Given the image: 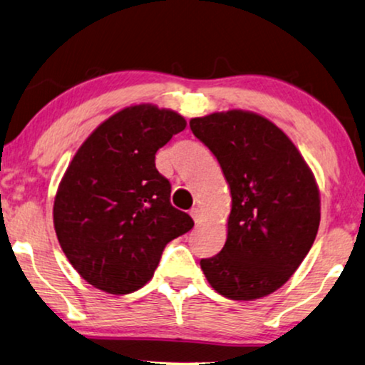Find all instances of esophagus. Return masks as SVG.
<instances>
[{
	"label": "esophagus",
	"mask_w": 365,
	"mask_h": 365,
	"mask_svg": "<svg viewBox=\"0 0 365 365\" xmlns=\"http://www.w3.org/2000/svg\"><path fill=\"white\" fill-rule=\"evenodd\" d=\"M190 215H192L193 222H195V223H200V222H202V210H200V208H198V207L192 208V210H190Z\"/></svg>",
	"instance_id": "34e87169"
}]
</instances>
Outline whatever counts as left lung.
<instances>
[{"label":"left lung","mask_w":365,"mask_h":365,"mask_svg":"<svg viewBox=\"0 0 365 365\" xmlns=\"http://www.w3.org/2000/svg\"><path fill=\"white\" fill-rule=\"evenodd\" d=\"M190 128L217 157L232 195L225 245L200 260L203 274L227 299L265 297L292 277L317 235L312 170L292 140L254 111L198 116Z\"/></svg>","instance_id":"left-lung-1"}]
</instances>
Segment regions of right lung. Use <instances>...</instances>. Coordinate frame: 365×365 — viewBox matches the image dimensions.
<instances>
[{"mask_svg":"<svg viewBox=\"0 0 365 365\" xmlns=\"http://www.w3.org/2000/svg\"><path fill=\"white\" fill-rule=\"evenodd\" d=\"M187 121L173 110L126 106L96 126L58 185L53 223L66 259L103 292L132 294L153 277L170 240L193 227L170 203L155 153Z\"/></svg>","mask_w":365,"mask_h":365,"instance_id":"obj_1","label":"right lung"}]
</instances>
